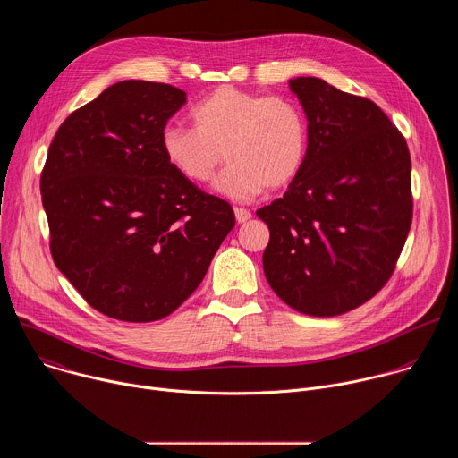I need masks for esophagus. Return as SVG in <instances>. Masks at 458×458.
<instances>
[{"mask_svg":"<svg viewBox=\"0 0 458 458\" xmlns=\"http://www.w3.org/2000/svg\"><path fill=\"white\" fill-rule=\"evenodd\" d=\"M233 214H235L237 223H246V221H250V219H251V212H250V210H246V208H235V210H233Z\"/></svg>","mask_w":458,"mask_h":458,"instance_id":"obj_1","label":"esophagus"}]
</instances>
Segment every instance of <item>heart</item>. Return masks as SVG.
Here are the masks:
<instances>
[{
	"instance_id": "1",
	"label": "heart",
	"mask_w": 458,
	"mask_h": 458,
	"mask_svg": "<svg viewBox=\"0 0 458 458\" xmlns=\"http://www.w3.org/2000/svg\"><path fill=\"white\" fill-rule=\"evenodd\" d=\"M193 128L170 124L161 147L170 166L195 184L216 177L217 191L230 199L250 201L268 190L293 182L308 150V124L297 103L235 87H219L191 114Z\"/></svg>"
}]
</instances>
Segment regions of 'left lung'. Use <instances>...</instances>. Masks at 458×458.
Masks as SVG:
<instances>
[{"label":"left lung","mask_w":458,"mask_h":458,"mask_svg":"<svg viewBox=\"0 0 458 458\" xmlns=\"http://www.w3.org/2000/svg\"><path fill=\"white\" fill-rule=\"evenodd\" d=\"M308 119L302 170L257 210L270 228L263 268L293 310L334 317L391 277L413 217L404 136L369 99L318 78L290 80Z\"/></svg>","instance_id":"left-lung-1"}]
</instances>
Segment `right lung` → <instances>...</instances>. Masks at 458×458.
<instances>
[{"instance_id": "add662e5", "label": "right lung", "mask_w": 458, "mask_h": 458, "mask_svg": "<svg viewBox=\"0 0 458 458\" xmlns=\"http://www.w3.org/2000/svg\"><path fill=\"white\" fill-rule=\"evenodd\" d=\"M184 103L172 85L119 81L64 119L50 143L41 199L52 259L106 317L170 315L235 226L226 201L165 157L163 130Z\"/></svg>"}]
</instances>
